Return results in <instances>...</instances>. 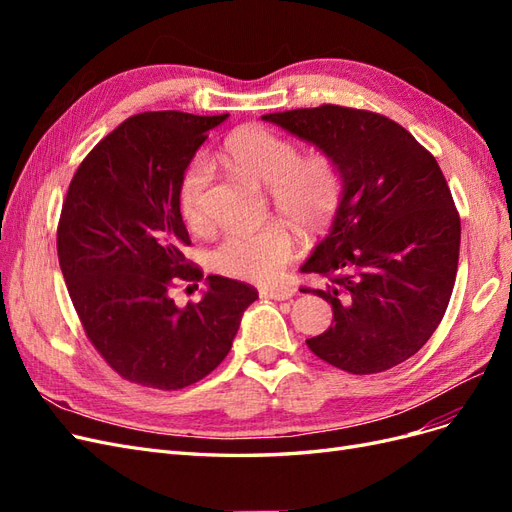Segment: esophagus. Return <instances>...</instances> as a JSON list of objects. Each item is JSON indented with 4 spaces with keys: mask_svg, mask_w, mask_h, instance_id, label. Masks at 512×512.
Masks as SVG:
<instances>
[{
    "mask_svg": "<svg viewBox=\"0 0 512 512\" xmlns=\"http://www.w3.org/2000/svg\"><path fill=\"white\" fill-rule=\"evenodd\" d=\"M294 288H265L260 290V297L262 299H273V301H286L294 297Z\"/></svg>",
    "mask_w": 512,
    "mask_h": 512,
    "instance_id": "34e87169",
    "label": "esophagus"
}]
</instances>
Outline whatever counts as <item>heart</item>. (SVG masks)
<instances>
[{"label": "heart", "instance_id": "1", "mask_svg": "<svg viewBox=\"0 0 512 512\" xmlns=\"http://www.w3.org/2000/svg\"><path fill=\"white\" fill-rule=\"evenodd\" d=\"M224 162L237 173L269 185L275 209L303 232H320L331 224L344 196V177L327 153L299 156L290 138L262 126H243L222 147ZM213 179L205 156L185 166L177 203L192 230L207 226V198ZM294 258V239L284 224H267L256 232L228 235L213 252V269L254 284H273Z\"/></svg>", "mask_w": 512, "mask_h": 512}]
</instances>
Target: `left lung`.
<instances>
[{
    "instance_id": "8db88e82",
    "label": "left lung",
    "mask_w": 512,
    "mask_h": 512,
    "mask_svg": "<svg viewBox=\"0 0 512 512\" xmlns=\"http://www.w3.org/2000/svg\"><path fill=\"white\" fill-rule=\"evenodd\" d=\"M327 153L344 177L331 232L301 267L303 288L333 307L329 331L307 339L348 374H378L421 350L451 301L461 222L436 158L393 119L359 108L262 115Z\"/></svg>"
}]
</instances>
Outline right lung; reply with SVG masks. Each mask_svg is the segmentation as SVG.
I'll use <instances>...</instances> for the list:
<instances>
[{
  "instance_id": "obj_1",
  "label": "right lung",
  "mask_w": 512,
  "mask_h": 512,
  "mask_svg": "<svg viewBox=\"0 0 512 512\" xmlns=\"http://www.w3.org/2000/svg\"><path fill=\"white\" fill-rule=\"evenodd\" d=\"M228 115L179 111L126 119L76 170L57 226L59 267L89 342L121 378L177 391L230 352L254 286L207 277L198 303L173 288L200 280L177 203L185 166Z\"/></svg>"
}]
</instances>
